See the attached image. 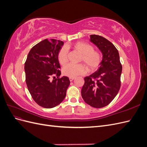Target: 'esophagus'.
<instances>
[{
	"label": "esophagus",
	"mask_w": 147,
	"mask_h": 147,
	"mask_svg": "<svg viewBox=\"0 0 147 147\" xmlns=\"http://www.w3.org/2000/svg\"><path fill=\"white\" fill-rule=\"evenodd\" d=\"M69 80H70V82H72L74 80V78H73V77H70L69 78Z\"/></svg>",
	"instance_id": "esophagus-1"
}]
</instances>
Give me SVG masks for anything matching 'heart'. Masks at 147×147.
I'll use <instances>...</instances> for the list:
<instances>
[{"mask_svg": "<svg viewBox=\"0 0 147 147\" xmlns=\"http://www.w3.org/2000/svg\"><path fill=\"white\" fill-rule=\"evenodd\" d=\"M72 48L81 53L80 61L85 65L89 72H94L99 67L102 61V53L94 50L91 44L84 42H78L72 45H67L62 47L57 54V59L61 65H65L68 61L69 51L67 49ZM86 69L82 64H69L63 69V74L69 77H76L78 75L86 74Z\"/></svg>", "mask_w": 147, "mask_h": 147, "instance_id": "b5f03b06", "label": "heart"}]
</instances>
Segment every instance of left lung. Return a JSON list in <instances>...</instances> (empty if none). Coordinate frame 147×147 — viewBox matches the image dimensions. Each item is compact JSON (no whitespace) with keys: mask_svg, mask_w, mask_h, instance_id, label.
<instances>
[{"mask_svg":"<svg viewBox=\"0 0 147 147\" xmlns=\"http://www.w3.org/2000/svg\"><path fill=\"white\" fill-rule=\"evenodd\" d=\"M91 41L103 54V59L96 72L84 78L82 96L86 104L94 108L108 105L121 87L122 65L119 53L112 43L98 35H91Z\"/></svg>","mask_w":147,"mask_h":147,"instance_id":"8db88e82","label":"left lung"}]
</instances>
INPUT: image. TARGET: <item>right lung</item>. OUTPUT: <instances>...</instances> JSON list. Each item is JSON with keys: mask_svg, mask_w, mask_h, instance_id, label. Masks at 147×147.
I'll return each mask as SVG.
<instances>
[{"mask_svg": "<svg viewBox=\"0 0 147 147\" xmlns=\"http://www.w3.org/2000/svg\"><path fill=\"white\" fill-rule=\"evenodd\" d=\"M64 42L45 39L34 46L24 63L26 83L34 100L43 108L51 109L64 99L69 78L60 77L57 54Z\"/></svg>", "mask_w": 147, "mask_h": 147, "instance_id": "obj_1", "label": "right lung"}]
</instances>
